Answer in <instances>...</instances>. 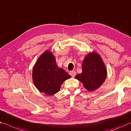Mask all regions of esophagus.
<instances>
[{"mask_svg": "<svg viewBox=\"0 0 131 131\" xmlns=\"http://www.w3.org/2000/svg\"><path fill=\"white\" fill-rule=\"evenodd\" d=\"M69 74H70V75H71L72 77H74L76 75V72L73 71H73H70L69 72Z\"/></svg>", "mask_w": 131, "mask_h": 131, "instance_id": "esophagus-1", "label": "esophagus"}]
</instances>
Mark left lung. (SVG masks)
Listing matches in <instances>:
<instances>
[{
  "instance_id": "1",
  "label": "left lung",
  "mask_w": 131,
  "mask_h": 131,
  "mask_svg": "<svg viewBox=\"0 0 131 131\" xmlns=\"http://www.w3.org/2000/svg\"><path fill=\"white\" fill-rule=\"evenodd\" d=\"M107 78V69L101 57L96 52L89 53L82 63V72L75 78L86 90L92 92L99 88Z\"/></svg>"
}]
</instances>
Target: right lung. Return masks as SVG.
Instances as JSON below:
<instances>
[{
    "label": "right lung",
    "mask_w": 131,
    "mask_h": 131,
    "mask_svg": "<svg viewBox=\"0 0 131 131\" xmlns=\"http://www.w3.org/2000/svg\"><path fill=\"white\" fill-rule=\"evenodd\" d=\"M70 78L65 70L58 67L55 57L49 50L38 58L32 69L35 86L39 92L49 95L57 93L64 81Z\"/></svg>",
    "instance_id": "right-lung-1"
}]
</instances>
